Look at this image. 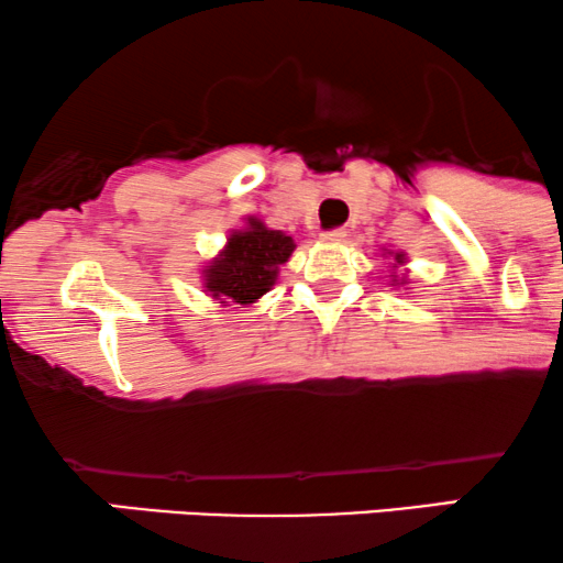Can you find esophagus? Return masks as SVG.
Returning a JSON list of instances; mask_svg holds the SVG:
<instances>
[{
	"label": "esophagus",
	"mask_w": 563,
	"mask_h": 563,
	"mask_svg": "<svg viewBox=\"0 0 563 563\" xmlns=\"http://www.w3.org/2000/svg\"><path fill=\"white\" fill-rule=\"evenodd\" d=\"M345 236H349V231H345V229H330V231H321V242H330V244L343 242Z\"/></svg>",
	"instance_id": "1"
}]
</instances>
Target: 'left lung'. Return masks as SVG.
Here are the masks:
<instances>
[{
  "instance_id": "left-lung-1",
  "label": "left lung",
  "mask_w": 563,
  "mask_h": 563,
  "mask_svg": "<svg viewBox=\"0 0 563 563\" xmlns=\"http://www.w3.org/2000/svg\"><path fill=\"white\" fill-rule=\"evenodd\" d=\"M396 263H399V265H401V263H404V255H396Z\"/></svg>"
}]
</instances>
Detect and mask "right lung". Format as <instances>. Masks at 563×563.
<instances>
[{"instance_id": "add662e5", "label": "right lung", "mask_w": 563, "mask_h": 563, "mask_svg": "<svg viewBox=\"0 0 563 563\" xmlns=\"http://www.w3.org/2000/svg\"><path fill=\"white\" fill-rule=\"evenodd\" d=\"M292 236L268 231L261 220L250 218L247 231L231 233L223 255L207 265V289L220 302L247 306L268 292L276 282V271L292 255Z\"/></svg>"}]
</instances>
